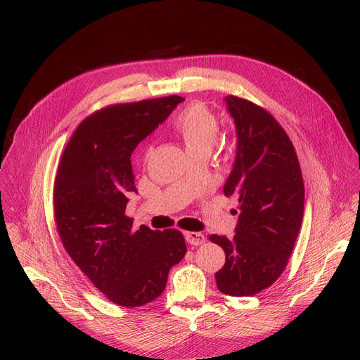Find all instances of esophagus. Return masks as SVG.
I'll use <instances>...</instances> for the list:
<instances>
[{
	"label": "esophagus",
	"instance_id": "34e87169",
	"mask_svg": "<svg viewBox=\"0 0 360 360\" xmlns=\"http://www.w3.org/2000/svg\"><path fill=\"white\" fill-rule=\"evenodd\" d=\"M185 238H186L188 243L193 245V246H199V245L205 243V236L199 232H185Z\"/></svg>",
	"mask_w": 360,
	"mask_h": 360
}]
</instances>
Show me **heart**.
<instances>
[{
  "instance_id": "heart-1",
  "label": "heart",
  "mask_w": 360,
  "mask_h": 360,
  "mask_svg": "<svg viewBox=\"0 0 360 360\" xmlns=\"http://www.w3.org/2000/svg\"><path fill=\"white\" fill-rule=\"evenodd\" d=\"M174 129L186 145L189 153L202 149L211 150L218 139L221 122L207 105L195 102L178 114L174 121Z\"/></svg>"
}]
</instances>
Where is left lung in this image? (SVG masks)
Here are the masks:
<instances>
[{
  "label": "left lung",
  "mask_w": 360,
  "mask_h": 360,
  "mask_svg": "<svg viewBox=\"0 0 360 360\" xmlns=\"http://www.w3.org/2000/svg\"><path fill=\"white\" fill-rule=\"evenodd\" d=\"M236 125V158L224 186L239 202L236 235H211L226 262L215 274L218 289L253 296L274 285L292 255L302 219L304 186L293 143L265 108L225 96Z\"/></svg>",
  "instance_id": "obj_1"
}]
</instances>
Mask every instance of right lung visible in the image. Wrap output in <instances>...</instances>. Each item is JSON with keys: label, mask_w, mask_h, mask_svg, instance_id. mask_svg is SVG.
<instances>
[{"label": "right lung", "mask_w": 360, "mask_h": 360, "mask_svg": "<svg viewBox=\"0 0 360 360\" xmlns=\"http://www.w3.org/2000/svg\"><path fill=\"white\" fill-rule=\"evenodd\" d=\"M182 101L171 95L95 111L78 125L58 165L54 218L61 242L95 288L120 306L157 299L186 253L178 229L134 231L125 215L136 192L131 153Z\"/></svg>", "instance_id": "right-lung-1"}]
</instances>
